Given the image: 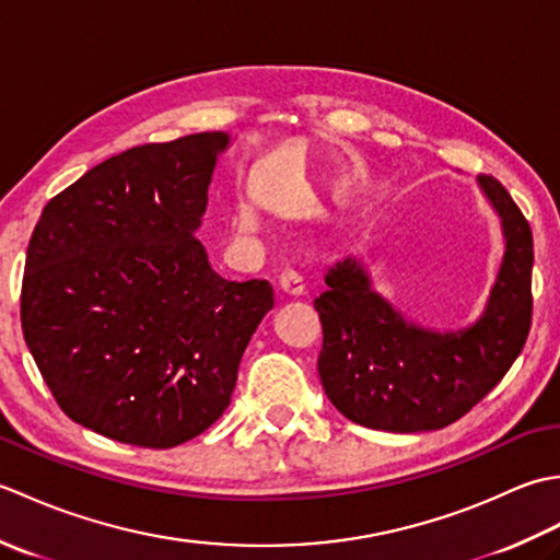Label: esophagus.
I'll return each mask as SVG.
<instances>
[{"instance_id":"obj_1","label":"esophagus","mask_w":560,"mask_h":560,"mask_svg":"<svg viewBox=\"0 0 560 560\" xmlns=\"http://www.w3.org/2000/svg\"><path fill=\"white\" fill-rule=\"evenodd\" d=\"M277 289H279L281 295H291V299H295V295H303V293H305L303 279H301L295 271H283L281 277H279Z\"/></svg>"}]
</instances>
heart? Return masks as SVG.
<instances>
[{
  "mask_svg": "<svg viewBox=\"0 0 560 560\" xmlns=\"http://www.w3.org/2000/svg\"><path fill=\"white\" fill-rule=\"evenodd\" d=\"M233 231L237 235H255L259 231V219L249 205H237L233 213Z\"/></svg>",
  "mask_w": 560,
  "mask_h": 560,
  "instance_id": "1",
  "label": "heart"
}]
</instances>
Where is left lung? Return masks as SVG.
Returning a JSON list of instances; mask_svg holds the SVG:
<instances>
[{
	"label": "left lung",
	"mask_w": 560,
	"mask_h": 560,
	"mask_svg": "<svg viewBox=\"0 0 560 560\" xmlns=\"http://www.w3.org/2000/svg\"><path fill=\"white\" fill-rule=\"evenodd\" d=\"M481 195L501 219L505 253L483 313L459 329H431L404 317L361 257L329 267L315 299L325 341L319 380L349 421L389 433L438 431L462 419L501 383L532 325L534 243L527 219L489 175Z\"/></svg>",
	"instance_id": "left-lung-1"
}]
</instances>
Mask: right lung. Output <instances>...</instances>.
<instances>
[{
    "mask_svg": "<svg viewBox=\"0 0 560 560\" xmlns=\"http://www.w3.org/2000/svg\"><path fill=\"white\" fill-rule=\"evenodd\" d=\"M229 132L127 149L47 201L28 243L21 327L71 421L175 447L231 404L271 307L269 281H225L195 233Z\"/></svg>",
    "mask_w": 560,
    "mask_h": 560,
    "instance_id": "obj_1",
    "label": "right lung"
}]
</instances>
